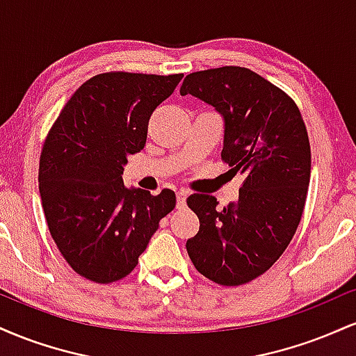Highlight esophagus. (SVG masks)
I'll use <instances>...</instances> for the list:
<instances>
[{"label": "esophagus", "mask_w": 356, "mask_h": 356, "mask_svg": "<svg viewBox=\"0 0 356 356\" xmlns=\"http://www.w3.org/2000/svg\"><path fill=\"white\" fill-rule=\"evenodd\" d=\"M175 197H177V202H175V206H177V209H184V207H186V199H187L186 192L179 191L177 194H175Z\"/></svg>", "instance_id": "1"}]
</instances>
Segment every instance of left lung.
Segmentation results:
<instances>
[{
	"mask_svg": "<svg viewBox=\"0 0 356 356\" xmlns=\"http://www.w3.org/2000/svg\"><path fill=\"white\" fill-rule=\"evenodd\" d=\"M181 95L197 97L222 115L220 157L232 174L244 175L239 199L222 209L214 195L187 199L201 222L187 252L214 283H249L280 259L303 214L312 174L303 117L283 90L243 67L191 73Z\"/></svg>",
	"mask_w": 356,
	"mask_h": 356,
	"instance_id": "8db88e82",
	"label": "left lung"
}]
</instances>
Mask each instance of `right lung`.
<instances>
[{"label": "right lung", "mask_w": 356, "mask_h": 356, "mask_svg": "<svg viewBox=\"0 0 356 356\" xmlns=\"http://www.w3.org/2000/svg\"><path fill=\"white\" fill-rule=\"evenodd\" d=\"M182 76L100 73L73 93L48 132L38 172L44 218L61 256L90 281L108 284L132 273L175 207L170 189H127L122 174Z\"/></svg>", "instance_id": "add662e5"}]
</instances>
